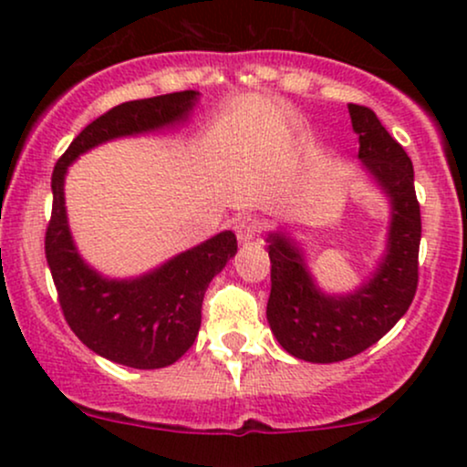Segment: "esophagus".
<instances>
[{
    "label": "esophagus",
    "mask_w": 467,
    "mask_h": 467,
    "mask_svg": "<svg viewBox=\"0 0 467 467\" xmlns=\"http://www.w3.org/2000/svg\"><path fill=\"white\" fill-rule=\"evenodd\" d=\"M264 230V223L256 217H241L237 223H234V233H237V239L244 244V241H252L256 234Z\"/></svg>",
    "instance_id": "obj_1"
}]
</instances>
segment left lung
I'll return each mask as SVG.
<instances>
[{
	"mask_svg": "<svg viewBox=\"0 0 467 467\" xmlns=\"http://www.w3.org/2000/svg\"><path fill=\"white\" fill-rule=\"evenodd\" d=\"M349 116L362 169L390 206L387 250L373 275L349 294H327L314 281L301 245L285 230L267 234V323L289 356L316 364L347 360L375 345L406 314L417 289L421 215L412 162L368 107L351 103Z\"/></svg>",
	"mask_w": 467,
	"mask_h": 467,
	"instance_id": "left-lung-1",
	"label": "left lung"
}]
</instances>
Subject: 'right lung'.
I'll return each mask as SVG.
<instances>
[{
    "instance_id": "add662e5",
    "label": "right lung",
    "mask_w": 467,
    "mask_h": 467,
    "mask_svg": "<svg viewBox=\"0 0 467 467\" xmlns=\"http://www.w3.org/2000/svg\"><path fill=\"white\" fill-rule=\"evenodd\" d=\"M200 92L130 100L89 122L58 158L52 173V217L46 259L69 329L88 349L131 368H162L195 342L208 283L237 254V237L223 230L136 278L103 276L85 264L69 233L63 184L69 164L89 149L166 130L189 120Z\"/></svg>"
}]
</instances>
